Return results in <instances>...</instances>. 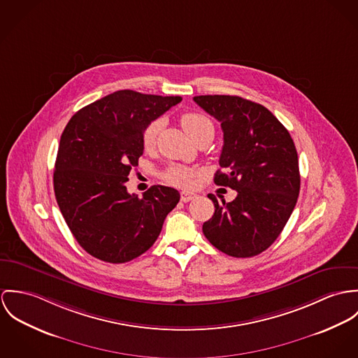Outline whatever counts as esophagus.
Segmentation results:
<instances>
[{"label":"esophagus","instance_id":"obj_1","mask_svg":"<svg viewBox=\"0 0 358 358\" xmlns=\"http://www.w3.org/2000/svg\"><path fill=\"white\" fill-rule=\"evenodd\" d=\"M194 198H195V194L181 192V201H184V203H188V201H191Z\"/></svg>","mask_w":358,"mask_h":358}]
</instances>
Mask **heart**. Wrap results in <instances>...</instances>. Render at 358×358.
<instances>
[{"instance_id":"heart-1","label":"heart","mask_w":358,"mask_h":358,"mask_svg":"<svg viewBox=\"0 0 358 358\" xmlns=\"http://www.w3.org/2000/svg\"><path fill=\"white\" fill-rule=\"evenodd\" d=\"M181 123L185 129V131L198 143L203 138L211 137L214 136V123L210 120L207 115L196 113V111H189L185 113L181 117ZM164 126V120L163 118H157V120H151L144 131H143V145L145 150H152L157 144L158 136H159L162 129ZM196 177V171L181 166V164H171L166 169V171L163 173V178L176 185V187H182V188H188L194 184V180Z\"/></svg>"}]
</instances>
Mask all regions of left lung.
<instances>
[{"label":"left lung","mask_w":358,"mask_h":358,"mask_svg":"<svg viewBox=\"0 0 358 358\" xmlns=\"http://www.w3.org/2000/svg\"><path fill=\"white\" fill-rule=\"evenodd\" d=\"M207 114L221 122L224 145L214 182L238 192L218 203L203 224V234L220 251L248 258L278 238L299 195L298 154L288 130L264 106L238 96L194 97Z\"/></svg>","instance_id":"obj_1"}]
</instances>
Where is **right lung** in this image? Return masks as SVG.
<instances>
[{
	"mask_svg": "<svg viewBox=\"0 0 358 358\" xmlns=\"http://www.w3.org/2000/svg\"><path fill=\"white\" fill-rule=\"evenodd\" d=\"M182 99L114 92L80 110L67 123L53 173L55 196L80 247L110 264L144 254L180 201L177 189L154 185L143 198L126 189L143 155V131Z\"/></svg>",
	"mask_w": 358,
	"mask_h": 358,
	"instance_id": "right-lung-1",
	"label": "right lung"
}]
</instances>
